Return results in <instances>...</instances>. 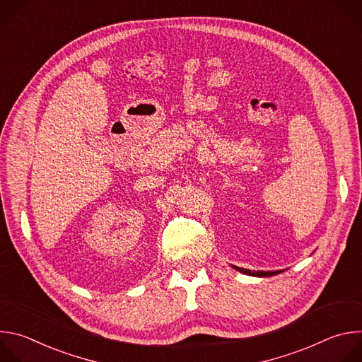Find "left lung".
<instances>
[{
  "mask_svg": "<svg viewBox=\"0 0 362 362\" xmlns=\"http://www.w3.org/2000/svg\"><path fill=\"white\" fill-rule=\"evenodd\" d=\"M238 272L243 274V275H249V276H257V278H268V276H274L278 274H282L284 271H250V269H243L240 267H235L232 265Z\"/></svg>",
  "mask_w": 362,
  "mask_h": 362,
  "instance_id": "obj_1",
  "label": "left lung"
}]
</instances>
